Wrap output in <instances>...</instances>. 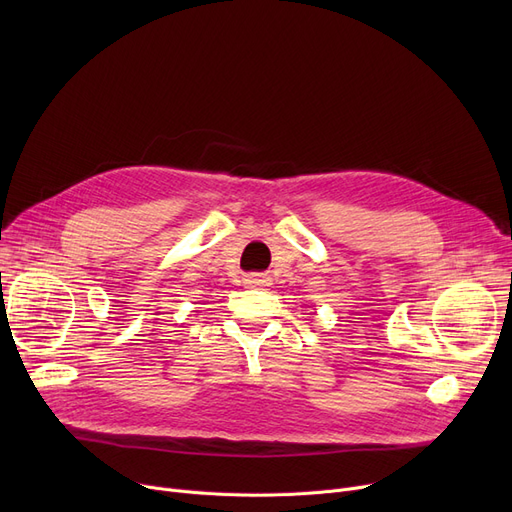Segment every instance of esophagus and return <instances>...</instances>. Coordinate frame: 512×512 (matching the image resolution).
<instances>
[{
	"label": "esophagus",
	"instance_id": "34e87169",
	"mask_svg": "<svg viewBox=\"0 0 512 512\" xmlns=\"http://www.w3.org/2000/svg\"><path fill=\"white\" fill-rule=\"evenodd\" d=\"M245 286L257 288V290H265L267 286H272V278L267 276V274H249L245 278Z\"/></svg>",
	"mask_w": 512,
	"mask_h": 512
}]
</instances>
